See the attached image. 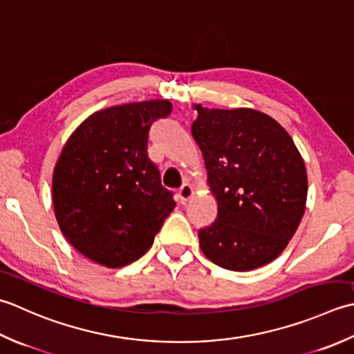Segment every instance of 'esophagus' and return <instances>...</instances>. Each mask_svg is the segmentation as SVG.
<instances>
[{"label": "esophagus", "mask_w": 354, "mask_h": 354, "mask_svg": "<svg viewBox=\"0 0 354 354\" xmlns=\"http://www.w3.org/2000/svg\"><path fill=\"white\" fill-rule=\"evenodd\" d=\"M192 194H194V189L191 187V185L185 183L182 187H180L178 192H177L178 201H180V203H186V201L192 197Z\"/></svg>", "instance_id": "obj_1"}]
</instances>
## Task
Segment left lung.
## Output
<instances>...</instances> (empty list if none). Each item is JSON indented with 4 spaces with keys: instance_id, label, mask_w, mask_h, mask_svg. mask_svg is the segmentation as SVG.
<instances>
[{
    "instance_id": "left-lung-1",
    "label": "left lung",
    "mask_w": 354,
    "mask_h": 354,
    "mask_svg": "<svg viewBox=\"0 0 354 354\" xmlns=\"http://www.w3.org/2000/svg\"><path fill=\"white\" fill-rule=\"evenodd\" d=\"M192 136L203 153L218 203L198 230L200 248L223 269L248 272L273 261L306 211L307 172L292 137L250 108L209 110L194 104Z\"/></svg>"
}]
</instances>
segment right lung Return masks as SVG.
Masks as SVG:
<instances>
[{"label":"right lung","instance_id":"1","mask_svg":"<svg viewBox=\"0 0 354 354\" xmlns=\"http://www.w3.org/2000/svg\"><path fill=\"white\" fill-rule=\"evenodd\" d=\"M169 100L125 104L84 120L53 172V207L62 234L91 261L116 269L139 259L172 212V192L148 156L149 129Z\"/></svg>","mask_w":354,"mask_h":354}]
</instances>
